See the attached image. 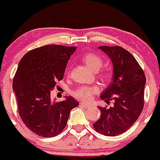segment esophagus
<instances>
[{"mask_svg":"<svg viewBox=\"0 0 160 160\" xmlns=\"http://www.w3.org/2000/svg\"><path fill=\"white\" fill-rule=\"evenodd\" d=\"M80 106L84 108H87L90 107V104H88V103H84V102H80Z\"/></svg>","mask_w":160,"mask_h":160,"instance_id":"esophagus-1","label":"esophagus"}]
</instances>
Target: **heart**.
Returning a JSON list of instances; mask_svg holds the SVG:
<instances>
[{
    "mask_svg": "<svg viewBox=\"0 0 160 160\" xmlns=\"http://www.w3.org/2000/svg\"><path fill=\"white\" fill-rule=\"evenodd\" d=\"M83 61L85 64L91 69L92 71H97L101 68L102 65V59L95 53L89 52L84 54L83 57ZM100 76L103 80H108L110 75L108 71H102ZM99 91V88L98 86H81L79 87L74 91L73 94L76 98L80 100L89 102L92 99L93 95L98 93Z\"/></svg>",
    "mask_w": 160,
    "mask_h": 160,
    "instance_id": "heart-1",
    "label": "heart"
}]
</instances>
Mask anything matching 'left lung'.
Here are the masks:
<instances>
[{"label":"left lung","instance_id":"1","mask_svg":"<svg viewBox=\"0 0 160 160\" xmlns=\"http://www.w3.org/2000/svg\"><path fill=\"white\" fill-rule=\"evenodd\" d=\"M113 66L112 83L100 98L112 107H98L100 118L93 127L96 132L108 136L120 135L135 123L144 108V89L146 79L143 70L131 53L119 46H100Z\"/></svg>","mask_w":160,"mask_h":160}]
</instances>
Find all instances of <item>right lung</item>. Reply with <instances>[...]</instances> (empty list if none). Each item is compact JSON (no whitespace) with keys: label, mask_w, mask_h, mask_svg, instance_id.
<instances>
[{"label":"right lung","mask_w":160,"mask_h":160,"mask_svg":"<svg viewBox=\"0 0 160 160\" xmlns=\"http://www.w3.org/2000/svg\"><path fill=\"white\" fill-rule=\"evenodd\" d=\"M76 47L46 45L22 58L13 80L18 112L28 129L38 136L53 137L67 126L70 112L79 102L69 96L55 102L51 91L62 80Z\"/></svg>","instance_id":"obj_1"}]
</instances>
